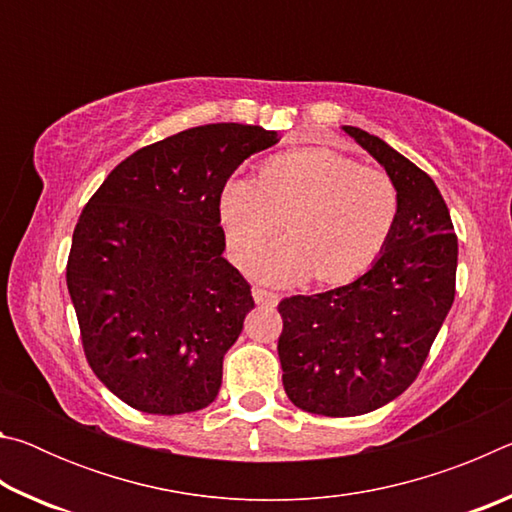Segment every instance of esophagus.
Listing matches in <instances>:
<instances>
[{
	"instance_id": "obj_1",
	"label": "esophagus",
	"mask_w": 512,
	"mask_h": 512,
	"mask_svg": "<svg viewBox=\"0 0 512 512\" xmlns=\"http://www.w3.org/2000/svg\"><path fill=\"white\" fill-rule=\"evenodd\" d=\"M253 298L257 305H264V307H275L277 302H280V296L273 291H266V289H253Z\"/></svg>"
}]
</instances>
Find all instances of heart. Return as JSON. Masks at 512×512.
<instances>
[{
  "instance_id": "b5f03b06",
  "label": "heart",
  "mask_w": 512,
  "mask_h": 512,
  "mask_svg": "<svg viewBox=\"0 0 512 512\" xmlns=\"http://www.w3.org/2000/svg\"><path fill=\"white\" fill-rule=\"evenodd\" d=\"M288 216L290 237L250 264L268 284L350 282L377 262L400 219V189L388 173L363 169L329 149L266 160L259 178L225 183L219 219L237 264H248Z\"/></svg>"
}]
</instances>
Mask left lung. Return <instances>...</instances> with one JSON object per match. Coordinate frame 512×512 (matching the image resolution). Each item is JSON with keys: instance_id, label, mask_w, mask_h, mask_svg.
Returning <instances> with one entry per match:
<instances>
[{"instance_id": "8db88e82", "label": "left lung", "mask_w": 512, "mask_h": 512, "mask_svg": "<svg viewBox=\"0 0 512 512\" xmlns=\"http://www.w3.org/2000/svg\"><path fill=\"white\" fill-rule=\"evenodd\" d=\"M400 189L384 253L345 287L284 298L277 354L289 400L350 418L400 397L418 377L454 302L458 239L438 187L384 140L343 126Z\"/></svg>"}]
</instances>
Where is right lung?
Wrapping results in <instances>:
<instances>
[{"instance_id": "1", "label": "right lung", "mask_w": 512, "mask_h": 512, "mask_svg": "<svg viewBox=\"0 0 512 512\" xmlns=\"http://www.w3.org/2000/svg\"><path fill=\"white\" fill-rule=\"evenodd\" d=\"M280 142L246 124L196 126L128 155L81 212L67 289L94 375L155 415L201 411L255 307L223 257L219 198L241 162Z\"/></svg>"}]
</instances>
